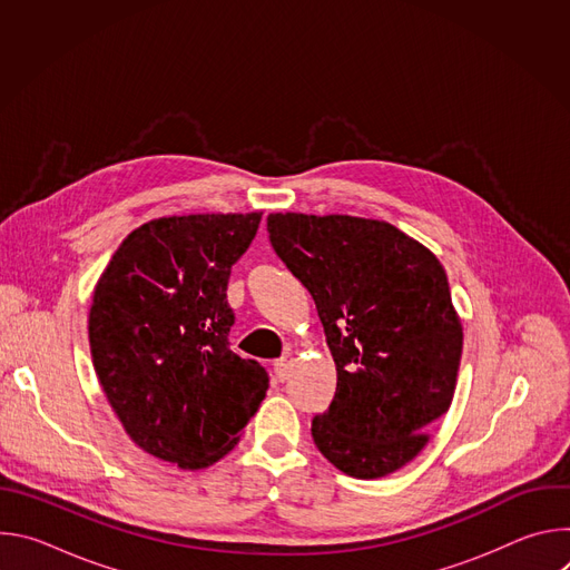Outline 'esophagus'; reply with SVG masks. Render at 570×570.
Wrapping results in <instances>:
<instances>
[{
    "mask_svg": "<svg viewBox=\"0 0 570 570\" xmlns=\"http://www.w3.org/2000/svg\"><path fill=\"white\" fill-rule=\"evenodd\" d=\"M293 363H295L293 352H286L279 361H275V376H277L279 381H284V379L288 376V372L293 370Z\"/></svg>",
    "mask_w": 570,
    "mask_h": 570,
    "instance_id": "obj_1",
    "label": "esophagus"
}]
</instances>
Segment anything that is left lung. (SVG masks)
<instances>
[{"mask_svg":"<svg viewBox=\"0 0 570 570\" xmlns=\"http://www.w3.org/2000/svg\"><path fill=\"white\" fill-rule=\"evenodd\" d=\"M277 257L311 293L336 363L317 451L352 478L394 473L455 394L462 320L440 259L399 227L347 214H268Z\"/></svg>","mask_w":570,"mask_h":570,"instance_id":"1","label":"left lung"}]
</instances>
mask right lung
Here are the masks:
<instances>
[{
	"label": "right lung",
	"mask_w": 570,
	"mask_h": 570,
	"mask_svg": "<svg viewBox=\"0 0 570 570\" xmlns=\"http://www.w3.org/2000/svg\"><path fill=\"white\" fill-rule=\"evenodd\" d=\"M262 212L153 218L97 279L88 332L99 383L128 438L178 469L227 455L262 405L268 374L229 350V271Z\"/></svg>",
	"instance_id": "add662e5"
}]
</instances>
